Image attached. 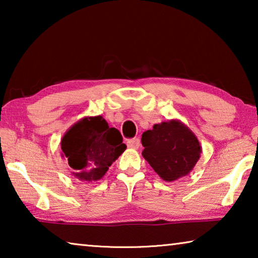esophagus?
I'll use <instances>...</instances> for the list:
<instances>
[{
  "instance_id": "obj_1",
  "label": "esophagus",
  "mask_w": 258,
  "mask_h": 258,
  "mask_svg": "<svg viewBox=\"0 0 258 258\" xmlns=\"http://www.w3.org/2000/svg\"><path fill=\"white\" fill-rule=\"evenodd\" d=\"M127 147L131 149H139L140 140L139 139H130L127 141Z\"/></svg>"
}]
</instances>
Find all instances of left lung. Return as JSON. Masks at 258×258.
Returning a JSON list of instances; mask_svg holds the SVG:
<instances>
[{
    "label": "left lung",
    "mask_w": 258,
    "mask_h": 258,
    "mask_svg": "<svg viewBox=\"0 0 258 258\" xmlns=\"http://www.w3.org/2000/svg\"><path fill=\"white\" fill-rule=\"evenodd\" d=\"M141 142L143 158L167 182L187 175L202 154L197 137L175 119L155 124L142 134Z\"/></svg>",
    "instance_id": "1"
}]
</instances>
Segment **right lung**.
I'll list each match as a JSON object with an SVG mask.
<instances>
[{
	"instance_id": "add662e5",
	"label": "right lung",
	"mask_w": 258,
	"mask_h": 258,
	"mask_svg": "<svg viewBox=\"0 0 258 258\" xmlns=\"http://www.w3.org/2000/svg\"><path fill=\"white\" fill-rule=\"evenodd\" d=\"M126 149L120 132L101 116L85 117L69 128L61 140V157L73 175L81 181H98Z\"/></svg>"
}]
</instances>
